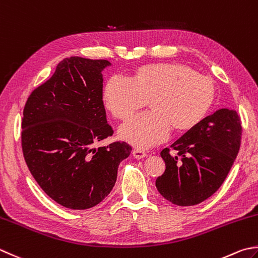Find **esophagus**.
I'll use <instances>...</instances> for the list:
<instances>
[{
  "label": "esophagus",
  "mask_w": 258,
  "mask_h": 258,
  "mask_svg": "<svg viewBox=\"0 0 258 258\" xmlns=\"http://www.w3.org/2000/svg\"><path fill=\"white\" fill-rule=\"evenodd\" d=\"M133 155H134L135 159H143V158H145L146 155H148V153H146L144 150L135 149V150L133 151Z\"/></svg>",
  "instance_id": "34e87169"
}]
</instances>
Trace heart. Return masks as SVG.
<instances>
[{"mask_svg":"<svg viewBox=\"0 0 258 258\" xmlns=\"http://www.w3.org/2000/svg\"><path fill=\"white\" fill-rule=\"evenodd\" d=\"M152 98L153 109L122 125L120 136L140 148H151L168 140L174 126L189 128L203 120L213 106L215 86L182 64H156L136 77L116 74L108 80L105 102L116 117L128 118Z\"/></svg>","mask_w":258,"mask_h":258,"instance_id":"b5f03b06","label":"heart"}]
</instances>
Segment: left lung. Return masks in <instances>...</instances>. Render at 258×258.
<instances>
[{
	"instance_id": "obj_1",
	"label": "left lung",
	"mask_w": 258,
	"mask_h": 258,
	"mask_svg": "<svg viewBox=\"0 0 258 258\" xmlns=\"http://www.w3.org/2000/svg\"><path fill=\"white\" fill-rule=\"evenodd\" d=\"M241 122L236 110L223 108L207 116L161 151L164 173L155 181L164 198L178 206L203 203L218 190L239 152Z\"/></svg>"
}]
</instances>
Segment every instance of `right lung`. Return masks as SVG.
<instances>
[{
	"instance_id": "add662e5",
	"label": "right lung",
	"mask_w": 258,
	"mask_h": 258,
	"mask_svg": "<svg viewBox=\"0 0 258 258\" xmlns=\"http://www.w3.org/2000/svg\"><path fill=\"white\" fill-rule=\"evenodd\" d=\"M109 64L64 58L24 106L25 163L40 188L66 208L88 209L103 201L115 185L120 161L132 151L120 141L94 148L114 133L103 102L102 72Z\"/></svg>"
}]
</instances>
